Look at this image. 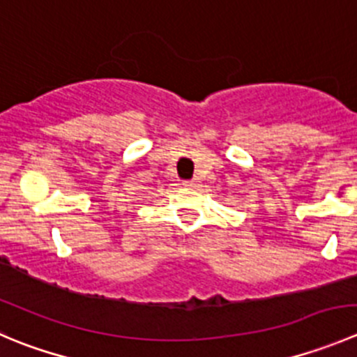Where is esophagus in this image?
<instances>
[{
    "label": "esophagus",
    "mask_w": 357,
    "mask_h": 357,
    "mask_svg": "<svg viewBox=\"0 0 357 357\" xmlns=\"http://www.w3.org/2000/svg\"><path fill=\"white\" fill-rule=\"evenodd\" d=\"M183 185L190 186V188H197V186L200 185V181H199V179H190V181H185Z\"/></svg>",
    "instance_id": "1"
}]
</instances>
